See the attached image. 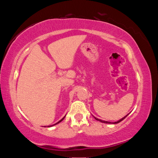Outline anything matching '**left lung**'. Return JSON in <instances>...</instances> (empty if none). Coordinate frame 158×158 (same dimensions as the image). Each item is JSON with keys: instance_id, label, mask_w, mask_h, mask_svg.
<instances>
[{"instance_id": "1", "label": "left lung", "mask_w": 158, "mask_h": 158, "mask_svg": "<svg viewBox=\"0 0 158 158\" xmlns=\"http://www.w3.org/2000/svg\"><path fill=\"white\" fill-rule=\"evenodd\" d=\"M128 116V114L127 115V116H125L124 118H121V120H119V121H116V122H108V121H102V120H100V119H98V118H95V117H94L97 120V121H100V122H102V123H109V124H111V123H113V124H116V123H118L119 122H121V121H122L123 120V119H125V118H126L127 116Z\"/></svg>"}]
</instances>
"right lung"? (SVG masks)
<instances>
[{
  "instance_id": "add662e5",
  "label": "right lung",
  "mask_w": 158,
  "mask_h": 158,
  "mask_svg": "<svg viewBox=\"0 0 158 158\" xmlns=\"http://www.w3.org/2000/svg\"><path fill=\"white\" fill-rule=\"evenodd\" d=\"M64 118H65V116H64V117L63 118L60 120V121H58V123H56V124H54V125H48V126H47V127H51V126H53V125H56V124H58V123H60V122H61V121H63V120L64 119ZM44 127H46V126H44Z\"/></svg>"
}]
</instances>
